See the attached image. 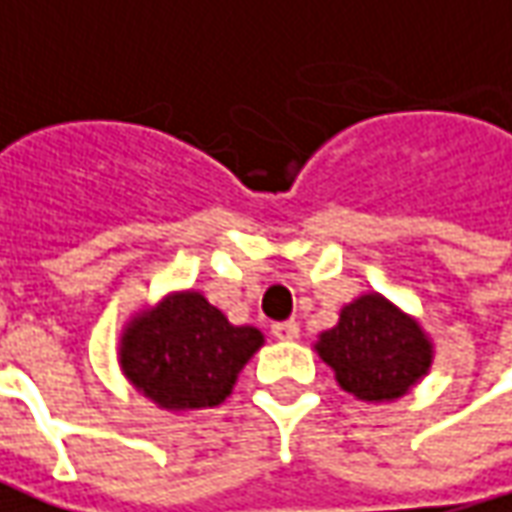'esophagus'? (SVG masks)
<instances>
[{
    "mask_svg": "<svg viewBox=\"0 0 512 512\" xmlns=\"http://www.w3.org/2000/svg\"><path fill=\"white\" fill-rule=\"evenodd\" d=\"M272 334L277 340H297V337H300V326H297L294 320L272 323Z\"/></svg>",
    "mask_w": 512,
    "mask_h": 512,
    "instance_id": "obj_1",
    "label": "esophagus"
}]
</instances>
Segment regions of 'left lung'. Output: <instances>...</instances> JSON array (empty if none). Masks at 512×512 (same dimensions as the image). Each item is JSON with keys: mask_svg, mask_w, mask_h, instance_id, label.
<instances>
[{"mask_svg": "<svg viewBox=\"0 0 512 512\" xmlns=\"http://www.w3.org/2000/svg\"><path fill=\"white\" fill-rule=\"evenodd\" d=\"M317 351L337 374L340 388L382 402L408 394L428 374L433 348L414 317L379 294H362L340 311V323L320 334Z\"/></svg>", "mask_w": 512, "mask_h": 512, "instance_id": "8db88e82", "label": "left lung"}]
</instances>
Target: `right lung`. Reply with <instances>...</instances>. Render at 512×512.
<instances>
[{
  "instance_id": "right-lung-1",
  "label": "right lung",
  "mask_w": 512,
  "mask_h": 512,
  "mask_svg": "<svg viewBox=\"0 0 512 512\" xmlns=\"http://www.w3.org/2000/svg\"><path fill=\"white\" fill-rule=\"evenodd\" d=\"M263 345L252 326H232L198 291L138 314L121 337V368L135 388L169 411L215 408Z\"/></svg>"
}]
</instances>
